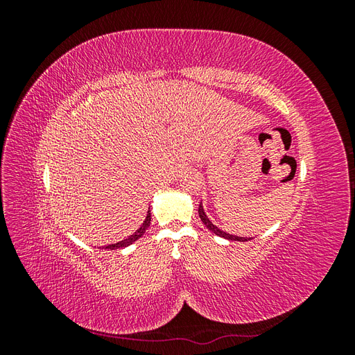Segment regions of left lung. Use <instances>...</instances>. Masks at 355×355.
<instances>
[{"mask_svg": "<svg viewBox=\"0 0 355 355\" xmlns=\"http://www.w3.org/2000/svg\"><path fill=\"white\" fill-rule=\"evenodd\" d=\"M198 214H200L201 222H202L204 225H206V228H207L209 231H211L213 234L219 235V237H222V239H227V240H231V241H249V240H252V237H239V235L228 234V232L222 231L220 228H218L216 225H214V223L207 218V214H206V211H204V207H202V201L200 202V206H198Z\"/></svg>", "mask_w": 355, "mask_h": 355, "instance_id": "1", "label": "left lung"}]
</instances>
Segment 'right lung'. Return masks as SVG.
Here are the masks:
<instances>
[{"mask_svg":"<svg viewBox=\"0 0 355 355\" xmlns=\"http://www.w3.org/2000/svg\"><path fill=\"white\" fill-rule=\"evenodd\" d=\"M149 223H151V210H148L146 218H145L144 223H142L141 227H139L132 235H128L127 239H124V240H121V241H118V243H112V244H108V245H102V249L105 247V249H108V250H115V249H121V247H127V245L133 244L135 241H137V240L141 239L142 235L145 234V231H146L148 227H149Z\"/></svg>","mask_w":355,"mask_h":355,"instance_id":"1","label":"right lung"}]
</instances>
